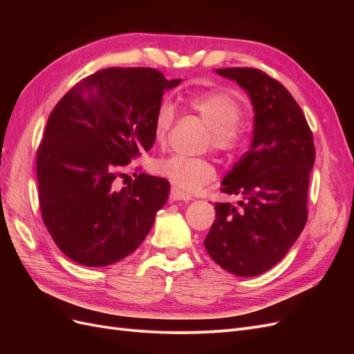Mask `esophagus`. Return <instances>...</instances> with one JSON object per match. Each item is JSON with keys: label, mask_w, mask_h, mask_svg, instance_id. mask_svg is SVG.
<instances>
[{"label": "esophagus", "mask_w": 354, "mask_h": 354, "mask_svg": "<svg viewBox=\"0 0 354 354\" xmlns=\"http://www.w3.org/2000/svg\"><path fill=\"white\" fill-rule=\"evenodd\" d=\"M169 201H171V202H174V201H192V196L183 194V192L178 190L177 187H171Z\"/></svg>", "instance_id": "34e87169"}]
</instances>
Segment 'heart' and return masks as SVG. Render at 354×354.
I'll return each mask as SVG.
<instances>
[{
    "label": "heart",
    "instance_id": "b5f03b06",
    "mask_svg": "<svg viewBox=\"0 0 354 354\" xmlns=\"http://www.w3.org/2000/svg\"><path fill=\"white\" fill-rule=\"evenodd\" d=\"M187 106L209 128L207 145L221 155H232L243 142L241 118L242 104L232 94L221 90H209L192 94ZM176 120L174 106L169 102H160L153 118V136L158 143H164ZM153 171L167 178L181 192L194 194L202 186L208 185L216 177V169L205 159L171 155L155 160Z\"/></svg>",
    "mask_w": 354,
    "mask_h": 354
}]
</instances>
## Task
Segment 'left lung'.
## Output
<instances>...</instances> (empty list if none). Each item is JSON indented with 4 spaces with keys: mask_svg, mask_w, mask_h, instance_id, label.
<instances>
[{
    "mask_svg": "<svg viewBox=\"0 0 354 354\" xmlns=\"http://www.w3.org/2000/svg\"><path fill=\"white\" fill-rule=\"evenodd\" d=\"M216 72L250 94L254 134L251 149L221 183L223 194L242 196L241 208L217 202L216 220L203 243L224 270L250 277L279 263L306 226L313 134L291 93L266 72Z\"/></svg>",
    "mask_w": 354,
    "mask_h": 354,
    "instance_id": "left-lung-1",
    "label": "left lung"
}]
</instances>
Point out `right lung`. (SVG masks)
Instances as JSON below:
<instances>
[{"instance_id": "obj_1", "label": "right lung", "mask_w": 354, "mask_h": 354, "mask_svg": "<svg viewBox=\"0 0 354 354\" xmlns=\"http://www.w3.org/2000/svg\"><path fill=\"white\" fill-rule=\"evenodd\" d=\"M153 68H108L81 80L51 111L38 152V202L53 241L75 263L103 267L130 255L165 205V178L125 165L151 151L153 118L165 90ZM125 181V180H124Z\"/></svg>"}]
</instances>
